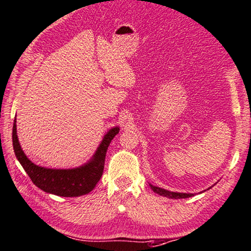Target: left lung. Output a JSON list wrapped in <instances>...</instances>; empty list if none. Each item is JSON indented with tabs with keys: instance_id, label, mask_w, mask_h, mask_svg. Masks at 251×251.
I'll return each instance as SVG.
<instances>
[{
	"instance_id": "left-lung-1",
	"label": "left lung",
	"mask_w": 251,
	"mask_h": 251,
	"mask_svg": "<svg viewBox=\"0 0 251 251\" xmlns=\"http://www.w3.org/2000/svg\"><path fill=\"white\" fill-rule=\"evenodd\" d=\"M150 187L152 190L157 193L159 196L169 198V199H186V198H190L196 195V193H182V192H174V191H168L166 189L159 188V187H155L153 184L150 183ZM210 189V188H209ZM205 191V190H204Z\"/></svg>"
}]
</instances>
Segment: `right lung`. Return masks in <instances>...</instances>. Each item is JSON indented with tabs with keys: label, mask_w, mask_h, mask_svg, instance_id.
<instances>
[{
	"label": "right lung",
	"mask_w": 251,
	"mask_h": 251,
	"mask_svg": "<svg viewBox=\"0 0 251 251\" xmlns=\"http://www.w3.org/2000/svg\"><path fill=\"white\" fill-rule=\"evenodd\" d=\"M119 126H113L103 135L95 154L86 164L71 169L41 167L27 157L18 142L16 117L13 125V148L16 158L28 176L42 191L59 197H79L91 192L100 179L105 166L106 153L111 140L119 133Z\"/></svg>",
	"instance_id": "obj_1"
}]
</instances>
